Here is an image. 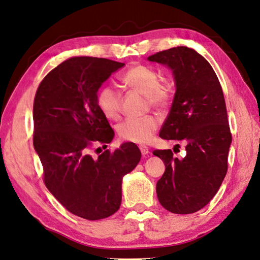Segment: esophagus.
<instances>
[{
    "label": "esophagus",
    "mask_w": 260,
    "mask_h": 260,
    "mask_svg": "<svg viewBox=\"0 0 260 260\" xmlns=\"http://www.w3.org/2000/svg\"><path fill=\"white\" fill-rule=\"evenodd\" d=\"M140 150H141V153H142V155H144V157L150 153L149 148H148V146H145V145H141Z\"/></svg>",
    "instance_id": "obj_1"
}]
</instances>
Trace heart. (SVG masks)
I'll return each instance as SVG.
<instances>
[{"mask_svg": "<svg viewBox=\"0 0 260 260\" xmlns=\"http://www.w3.org/2000/svg\"><path fill=\"white\" fill-rule=\"evenodd\" d=\"M121 83L144 96L151 106L165 108L172 98L169 83L160 81L159 73L145 64H136L121 75ZM96 105L108 119H118L121 111L120 93L115 87L103 86L96 94ZM159 127V120L154 116L129 118L118 126V134L127 142L144 144L152 140Z\"/></svg>", "mask_w": 260, "mask_h": 260, "instance_id": "1", "label": "heart"}]
</instances>
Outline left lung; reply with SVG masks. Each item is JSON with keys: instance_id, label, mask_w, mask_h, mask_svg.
I'll list each match as a JSON object with an SVG mask.
<instances>
[{"instance_id": "8db88e82", "label": "left lung", "mask_w": 260, "mask_h": 260, "mask_svg": "<svg viewBox=\"0 0 260 260\" xmlns=\"http://www.w3.org/2000/svg\"><path fill=\"white\" fill-rule=\"evenodd\" d=\"M148 60L171 68L176 85L159 136L186 142L182 159L171 149L153 151L166 167L157 182L158 200L173 214H193L209 204L228 173L232 134L223 89L210 63L193 49L177 46Z\"/></svg>"}]
</instances>
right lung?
<instances>
[{"instance_id":"add662e5","label":"right lung","mask_w":260,"mask_h":260,"mask_svg":"<svg viewBox=\"0 0 260 260\" xmlns=\"http://www.w3.org/2000/svg\"><path fill=\"white\" fill-rule=\"evenodd\" d=\"M124 66L109 59L74 56L52 69L35 94L32 143L45 186L68 211L88 220L107 218L119 209L122 177L141 159V151L132 142L114 152L91 154L94 145L107 148L115 136L98 108L96 94Z\"/></svg>"}]
</instances>
